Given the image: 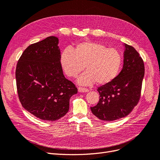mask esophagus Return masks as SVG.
I'll return each mask as SVG.
<instances>
[{"instance_id":"34e87169","label":"esophagus","mask_w":160,"mask_h":160,"mask_svg":"<svg viewBox=\"0 0 160 160\" xmlns=\"http://www.w3.org/2000/svg\"><path fill=\"white\" fill-rule=\"evenodd\" d=\"M78 92H87L89 91L88 89L86 88H82V87H78Z\"/></svg>"}]
</instances>
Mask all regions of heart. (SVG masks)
<instances>
[{"label":"heart","instance_id":"1","mask_svg":"<svg viewBox=\"0 0 160 160\" xmlns=\"http://www.w3.org/2000/svg\"><path fill=\"white\" fill-rule=\"evenodd\" d=\"M61 64L66 74L76 78L85 69L78 80L80 84L90 86L97 82L103 85L111 82L118 74L121 56L117 49L107 48L95 42H82L74 50L66 48L62 53Z\"/></svg>","mask_w":160,"mask_h":160}]
</instances>
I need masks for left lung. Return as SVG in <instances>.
Instances as JSON below:
<instances>
[{"mask_svg":"<svg viewBox=\"0 0 160 160\" xmlns=\"http://www.w3.org/2000/svg\"><path fill=\"white\" fill-rule=\"evenodd\" d=\"M123 67L110 82L98 88L100 99L91 111L99 119L112 121L127 116L141 97L145 66L139 53L125 43Z\"/></svg>","mask_w":160,"mask_h":160,"instance_id":"8db88e82","label":"left lung"}]
</instances>
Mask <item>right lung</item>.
<instances>
[{
    "label": "right lung",
    "mask_w": 160,
    "mask_h": 160,
    "mask_svg": "<svg viewBox=\"0 0 160 160\" xmlns=\"http://www.w3.org/2000/svg\"><path fill=\"white\" fill-rule=\"evenodd\" d=\"M59 39L50 36L27 47L16 68L20 102L26 111L42 120L56 121L69 111L77 94L74 83L63 74Z\"/></svg>",
    "instance_id": "1"
}]
</instances>
